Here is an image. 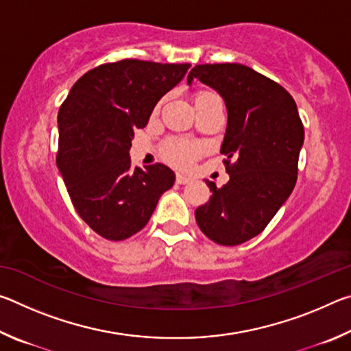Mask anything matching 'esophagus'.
Returning <instances> with one entry per match:
<instances>
[{"mask_svg": "<svg viewBox=\"0 0 351 351\" xmlns=\"http://www.w3.org/2000/svg\"><path fill=\"white\" fill-rule=\"evenodd\" d=\"M190 181H192V178L187 176V175H182V173L176 175V182L178 184H189Z\"/></svg>", "mask_w": 351, "mask_h": 351, "instance_id": "34e87169", "label": "esophagus"}]
</instances>
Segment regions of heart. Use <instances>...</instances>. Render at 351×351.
Here are the masks:
<instances>
[{
  "instance_id": "b5f03b06",
  "label": "heart",
  "mask_w": 351,
  "mask_h": 351,
  "mask_svg": "<svg viewBox=\"0 0 351 351\" xmlns=\"http://www.w3.org/2000/svg\"><path fill=\"white\" fill-rule=\"evenodd\" d=\"M209 93H203L199 96H206ZM198 96V97H199ZM197 147L190 142L186 141H171L165 147V156L169 158V161H171L176 165H181V167H186V165L192 164V161L197 158Z\"/></svg>"
}]
</instances>
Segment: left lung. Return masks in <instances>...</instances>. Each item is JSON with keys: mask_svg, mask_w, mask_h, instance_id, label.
<instances>
[{"mask_svg": "<svg viewBox=\"0 0 351 351\" xmlns=\"http://www.w3.org/2000/svg\"><path fill=\"white\" fill-rule=\"evenodd\" d=\"M198 79L223 97L228 127L219 152L229 181L195 210L199 229L212 241L237 246L254 239L289 198L297 181L304 125L291 94L278 83L240 63L197 64Z\"/></svg>", "mask_w": 351, "mask_h": 351, "instance_id": "left-lung-1", "label": "left lung"}]
</instances>
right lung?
Returning a JSON list of instances; mask_svg holds the SVG:
<instances>
[{"label": "right lung", "instance_id": "1", "mask_svg": "<svg viewBox=\"0 0 351 351\" xmlns=\"http://www.w3.org/2000/svg\"><path fill=\"white\" fill-rule=\"evenodd\" d=\"M189 63L121 60L88 71L58 111L57 167L75 210L106 240L144 228L161 195L175 184L164 164L133 167L130 147L153 108L180 83Z\"/></svg>", "mask_w": 351, "mask_h": 351}]
</instances>
